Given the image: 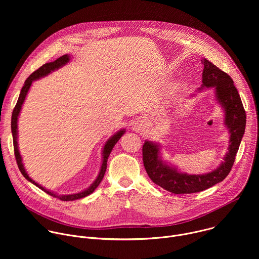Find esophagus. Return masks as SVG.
<instances>
[{"mask_svg": "<svg viewBox=\"0 0 259 259\" xmlns=\"http://www.w3.org/2000/svg\"><path fill=\"white\" fill-rule=\"evenodd\" d=\"M142 128H143V122H142V120H141V119H137V120L134 122V124H133V130H135V131H140V130H142Z\"/></svg>", "mask_w": 259, "mask_h": 259, "instance_id": "esophagus-1", "label": "esophagus"}]
</instances>
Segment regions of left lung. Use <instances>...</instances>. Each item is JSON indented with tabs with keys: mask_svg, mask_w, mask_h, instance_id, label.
<instances>
[{
	"mask_svg": "<svg viewBox=\"0 0 259 259\" xmlns=\"http://www.w3.org/2000/svg\"><path fill=\"white\" fill-rule=\"evenodd\" d=\"M201 62L204 65L203 87L215 88L216 97L226 110V125L230 129L231 144L225 162L216 170L202 175H188L163 163L159 158V147L145 141L142 146V160L147 175L154 183L174 195L202 192L223 181L233 168L245 132L246 112L233 79L206 58H202Z\"/></svg>",
	"mask_w": 259,
	"mask_h": 259,
	"instance_id": "1",
	"label": "left lung"
}]
</instances>
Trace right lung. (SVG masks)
I'll return each mask as SVG.
<instances>
[{"instance_id": "1", "label": "right lung", "mask_w": 259, "mask_h": 259, "mask_svg": "<svg viewBox=\"0 0 259 259\" xmlns=\"http://www.w3.org/2000/svg\"><path fill=\"white\" fill-rule=\"evenodd\" d=\"M69 60V56L68 55H62L61 57L57 58L56 60L52 61V62H48V63H45L43 64L41 67H39L36 70H34L31 75L25 80L24 82V85L20 91V94H19V97H18V100H17V103L13 109V113H12V119H11V129H12V135H13V146H14V155H15V159H16V163L18 165V168L20 170V172L22 173V175L28 180L30 181L31 183H33L35 187H38L39 189H41L42 191H44L45 193H47L48 195L54 197V198H57L61 201H73V200H78V199H82L84 197H87L89 196L90 194H92L95 189L99 186V183L101 182L103 176H104V173L106 171V162H107V159L109 157V154L110 152H112V150L114 149L115 144L119 141V139L122 137V135L125 133V130H121L119 131L117 134H115L113 137H110L105 145H104V149H103V162H102V165H101V169H100V172L96 178V180L93 182L92 186L87 189L86 191L84 192H81L79 194H73V195H68V196H57L56 194L54 193H51L49 191H47L46 189H44L43 187H41L40 184H38L36 182H34L28 175L27 173L25 172L24 168H23V165H22V161H21V157H20V154L18 152V146H17V119H18V115L20 113V109H21V106H22V103L25 99V96L27 94V91L32 83L33 80H36L39 79L41 77H44V76H47L49 72H51L52 70L56 69V68H59L60 66L64 65L66 62H68Z\"/></svg>"}]
</instances>
